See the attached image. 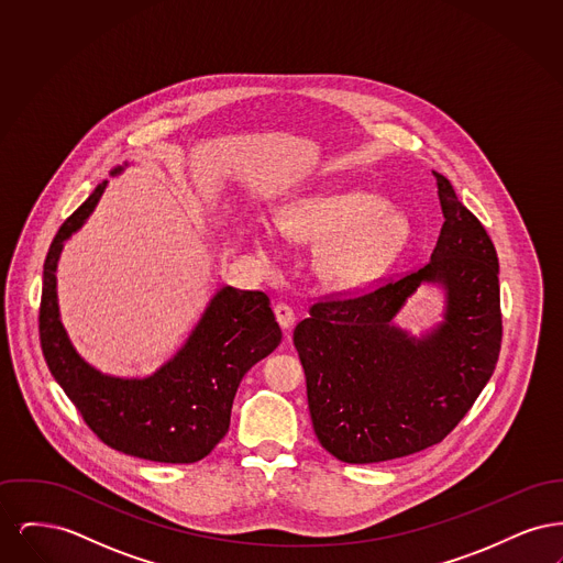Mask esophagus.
Masks as SVG:
<instances>
[{
	"instance_id": "esophagus-1",
	"label": "esophagus",
	"mask_w": 563,
	"mask_h": 563,
	"mask_svg": "<svg viewBox=\"0 0 563 563\" xmlns=\"http://www.w3.org/2000/svg\"><path fill=\"white\" fill-rule=\"evenodd\" d=\"M274 314H276V321L283 327V329H291L295 322L294 308L289 303H276L274 306Z\"/></svg>"
}]
</instances>
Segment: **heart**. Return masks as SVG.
<instances>
[{
	"label": "heart",
	"instance_id": "obj_1",
	"mask_svg": "<svg viewBox=\"0 0 563 563\" xmlns=\"http://www.w3.org/2000/svg\"><path fill=\"white\" fill-rule=\"evenodd\" d=\"M289 241L318 246L317 272L333 289H358L388 268L409 239L405 214L361 189L301 198L278 213ZM262 260H272L268 234H255Z\"/></svg>",
	"mask_w": 563,
	"mask_h": 563
}]
</instances>
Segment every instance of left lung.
I'll return each mask as SVG.
<instances>
[{
  "label": "left lung",
  "instance_id": "1",
  "mask_svg": "<svg viewBox=\"0 0 563 563\" xmlns=\"http://www.w3.org/2000/svg\"><path fill=\"white\" fill-rule=\"evenodd\" d=\"M434 177L445 221L429 264L372 291L319 299L295 327L314 434L349 464L441 443L498 363L503 312L494 242L452 184ZM422 282L443 284L449 306L446 321L416 341L391 319Z\"/></svg>",
  "mask_w": 563,
  "mask_h": 563
}]
</instances>
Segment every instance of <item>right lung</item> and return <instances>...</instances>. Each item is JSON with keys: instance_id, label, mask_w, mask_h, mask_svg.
<instances>
[{"instance_id": "obj_1", "label": "right lung", "mask_w": 563, "mask_h": 563, "mask_svg": "<svg viewBox=\"0 0 563 563\" xmlns=\"http://www.w3.org/2000/svg\"><path fill=\"white\" fill-rule=\"evenodd\" d=\"M115 168L113 173H118ZM106 184L58 228L44 262L40 344L46 365L86 427L111 450L152 462L191 464L213 452L230 429L244 374L280 344V327L264 291L219 289L186 346L145 379L103 375L67 340L56 306V262Z\"/></svg>"}]
</instances>
